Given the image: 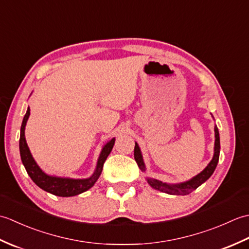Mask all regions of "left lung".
Returning a JSON list of instances; mask_svg holds the SVG:
<instances>
[{
    "mask_svg": "<svg viewBox=\"0 0 249 249\" xmlns=\"http://www.w3.org/2000/svg\"><path fill=\"white\" fill-rule=\"evenodd\" d=\"M215 146H214V156L212 158V160L210 161L208 166L205 167L203 171H201L197 176L194 177L192 179L189 181L179 183V184H168V183H163L161 181H158V179L155 178H147V183L151 185V187L154 189L160 190L161 193H166L169 195H188L195 190L196 188H198L201 184H203L206 179H208L211 176H212L216 166L218 163L219 160V152H220V141H219V133H218V128L217 126H215ZM134 156H135V160L138 163V167L141 169L142 171H145V166L143 162V158H142V154L140 151V147L138 143L135 144V150H134Z\"/></svg>",
    "mask_w": 249,
    "mask_h": 249,
    "instance_id": "8db88e82",
    "label": "left lung"
}]
</instances>
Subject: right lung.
<instances>
[{"mask_svg":"<svg viewBox=\"0 0 249 249\" xmlns=\"http://www.w3.org/2000/svg\"><path fill=\"white\" fill-rule=\"evenodd\" d=\"M30 115V108L23 118L22 125H21L20 129V140H19V149H20V156L21 160H22L23 166L25 168L26 172L30 176L37 186L44 189L45 192H48L52 195L59 196V197H72V196L79 195L81 193L87 192L88 189L91 188L95 182L97 181L100 173L103 171L104 162L107 160L110 152L112 151V147L114 145L115 138H112L109 142H107L103 147L102 152L97 161L96 169H95L94 173L88 178H57V177H51L46 174L41 169L37 166L36 161L34 160L33 156H32L28 144H26L25 137H24V129L26 122H28Z\"/></svg>","mask_w":249,"mask_h":249,"instance_id":"right-lung-1","label":"right lung"}]
</instances>
